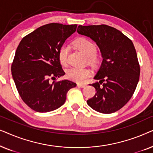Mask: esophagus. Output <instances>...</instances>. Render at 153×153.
I'll use <instances>...</instances> for the list:
<instances>
[{
	"mask_svg": "<svg viewBox=\"0 0 153 153\" xmlns=\"http://www.w3.org/2000/svg\"><path fill=\"white\" fill-rule=\"evenodd\" d=\"M77 86L81 87V88H84L86 86V84L85 83H77Z\"/></svg>",
	"mask_w": 153,
	"mask_h": 153,
	"instance_id": "esophagus-1",
	"label": "esophagus"
}]
</instances>
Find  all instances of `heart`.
<instances>
[{"label":"heart","mask_w":153,"mask_h":153,"mask_svg":"<svg viewBox=\"0 0 153 153\" xmlns=\"http://www.w3.org/2000/svg\"><path fill=\"white\" fill-rule=\"evenodd\" d=\"M74 45L76 49L81 51L86 56L87 61L89 63L96 65L100 62V58L96 53L97 48L93 42L86 38H79L74 42ZM69 48L67 46H62L58 52L59 61L62 65L65 66L68 63ZM67 76L69 79L78 82H81L90 76L91 70L88 68H71L67 70Z\"/></svg>","instance_id":"heart-1"}]
</instances>
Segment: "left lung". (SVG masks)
Returning <instances> with one entry per match:
<instances>
[{
	"label": "left lung",
	"mask_w": 153,
	"mask_h": 153,
	"mask_svg": "<svg viewBox=\"0 0 153 153\" xmlns=\"http://www.w3.org/2000/svg\"><path fill=\"white\" fill-rule=\"evenodd\" d=\"M77 32L95 42L103 58L94 77L97 81L91 84L97 93L87 104L102 114L116 112L131 99L139 80L134 46L120 30L107 25L79 26Z\"/></svg>",
	"instance_id": "8db88e82"
}]
</instances>
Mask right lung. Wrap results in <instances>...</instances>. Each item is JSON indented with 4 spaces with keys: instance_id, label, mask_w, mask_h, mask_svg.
Segmentation results:
<instances>
[{
    "instance_id": "obj_1",
    "label": "right lung",
    "mask_w": 153,
    "mask_h": 153,
    "mask_svg": "<svg viewBox=\"0 0 153 153\" xmlns=\"http://www.w3.org/2000/svg\"><path fill=\"white\" fill-rule=\"evenodd\" d=\"M76 24L52 23L39 27L20 42L11 70L23 101L37 112L56 110L64 104L69 90L76 83L69 80L53 81L63 76L58 52L76 30Z\"/></svg>"
}]
</instances>
